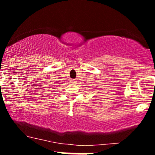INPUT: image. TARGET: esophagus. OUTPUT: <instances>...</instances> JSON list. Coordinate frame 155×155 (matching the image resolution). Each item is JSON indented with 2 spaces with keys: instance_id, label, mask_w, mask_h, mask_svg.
<instances>
[{
  "instance_id": "34e87169",
  "label": "esophagus",
  "mask_w": 155,
  "mask_h": 155,
  "mask_svg": "<svg viewBox=\"0 0 155 155\" xmlns=\"http://www.w3.org/2000/svg\"><path fill=\"white\" fill-rule=\"evenodd\" d=\"M71 83H76V81H75V80H71Z\"/></svg>"
}]
</instances>
